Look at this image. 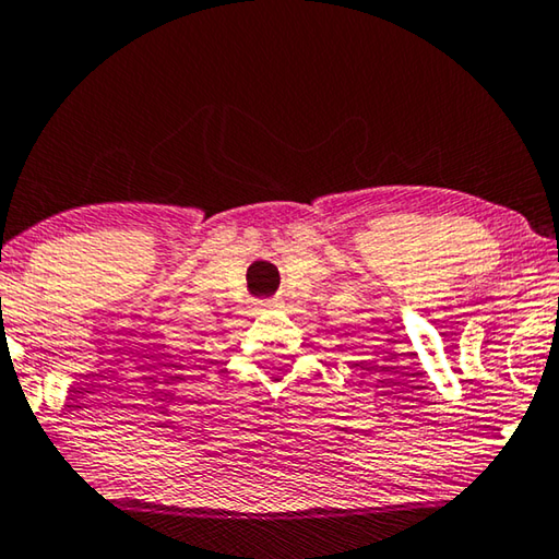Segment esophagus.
<instances>
[{
    "label": "esophagus",
    "mask_w": 559,
    "mask_h": 559,
    "mask_svg": "<svg viewBox=\"0 0 559 559\" xmlns=\"http://www.w3.org/2000/svg\"><path fill=\"white\" fill-rule=\"evenodd\" d=\"M263 306H269V308H271V306H276V304H273V300H269V304H263Z\"/></svg>",
    "instance_id": "34e87169"
}]
</instances>
